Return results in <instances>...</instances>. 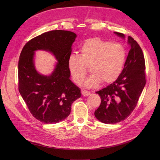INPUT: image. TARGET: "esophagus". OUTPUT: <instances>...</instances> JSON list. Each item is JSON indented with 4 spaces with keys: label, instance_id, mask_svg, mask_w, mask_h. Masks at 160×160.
Here are the masks:
<instances>
[{
    "label": "esophagus",
    "instance_id": "esophagus-1",
    "mask_svg": "<svg viewBox=\"0 0 160 160\" xmlns=\"http://www.w3.org/2000/svg\"><path fill=\"white\" fill-rule=\"evenodd\" d=\"M81 93L84 97H88V96H89L91 95V93H90L89 91H85V90H82Z\"/></svg>",
    "mask_w": 160,
    "mask_h": 160
}]
</instances>
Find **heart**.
Masks as SVG:
<instances>
[{"label":"heart","instance_id":"obj_1","mask_svg":"<svg viewBox=\"0 0 160 160\" xmlns=\"http://www.w3.org/2000/svg\"><path fill=\"white\" fill-rule=\"evenodd\" d=\"M80 55H71L67 67L71 78L77 85L83 83L89 67L92 74L85 82L93 88L101 82L113 83L120 76L126 59V50L119 43H112L99 38L87 40L80 48Z\"/></svg>","mask_w":160,"mask_h":160}]
</instances>
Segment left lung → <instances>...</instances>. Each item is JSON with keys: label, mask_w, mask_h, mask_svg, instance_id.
I'll use <instances>...</instances> for the list:
<instances>
[{"label": "left lung", "mask_w": 160, "mask_h": 160, "mask_svg": "<svg viewBox=\"0 0 160 160\" xmlns=\"http://www.w3.org/2000/svg\"><path fill=\"white\" fill-rule=\"evenodd\" d=\"M114 33L125 39L123 34ZM128 43L130 50L120 76L107 88L96 92L101 101L94 114L104 123H117L126 119L135 109L146 85V65L142 50L130 36L128 37Z\"/></svg>", "instance_id": "left-lung-1"}]
</instances>
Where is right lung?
Instances as JSON below:
<instances>
[{
    "instance_id": "1",
    "label": "right lung",
    "mask_w": 160,
    "mask_h": 160,
    "mask_svg": "<svg viewBox=\"0 0 160 160\" xmlns=\"http://www.w3.org/2000/svg\"><path fill=\"white\" fill-rule=\"evenodd\" d=\"M75 33L62 30L42 33L27 42L19 57L18 90L30 112L45 123H57L71 113V105L81 98V89L70 79L67 60L71 54ZM49 52L58 62L49 75L35 67V51Z\"/></svg>"
}]
</instances>
